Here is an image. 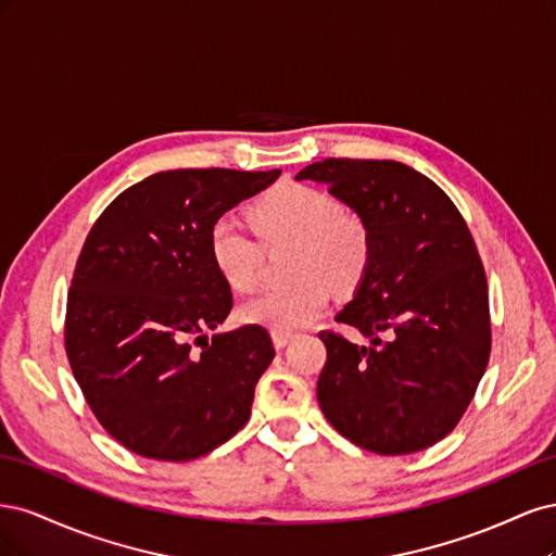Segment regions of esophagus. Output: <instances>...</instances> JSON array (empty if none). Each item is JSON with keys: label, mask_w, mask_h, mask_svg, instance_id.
<instances>
[{"label": "esophagus", "mask_w": 556, "mask_h": 556, "mask_svg": "<svg viewBox=\"0 0 556 556\" xmlns=\"http://www.w3.org/2000/svg\"><path fill=\"white\" fill-rule=\"evenodd\" d=\"M290 341H292V333H278V331H274V345H276V350H282Z\"/></svg>", "instance_id": "1"}]
</instances>
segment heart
<instances>
[{"mask_svg":"<svg viewBox=\"0 0 556 556\" xmlns=\"http://www.w3.org/2000/svg\"><path fill=\"white\" fill-rule=\"evenodd\" d=\"M250 223L264 248H296L292 290L252 296L241 317L278 333H294L327 311L329 288L350 294L371 262V233L357 215L345 213L333 194L308 185H282L260 199ZM264 248L231 217H217L208 231V250L220 276L233 290L248 292L262 278Z\"/></svg>","mask_w":556,"mask_h":556,"instance_id":"obj_1","label":"heart"}]
</instances>
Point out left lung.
I'll use <instances>...</instances> for the list:
<instances>
[{"label":"left lung","mask_w":556,"mask_h":556,"mask_svg":"<svg viewBox=\"0 0 556 556\" xmlns=\"http://www.w3.org/2000/svg\"><path fill=\"white\" fill-rule=\"evenodd\" d=\"M296 180L327 185L371 233V262L336 315L371 345L319 331V408L368 452L427 450L457 427L490 362V294L476 241L452 199L408 164L329 157Z\"/></svg>","instance_id":"left-lung-1"}]
</instances>
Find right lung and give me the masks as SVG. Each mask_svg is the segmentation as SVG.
Listing matches in <instances>:
<instances>
[{"instance_id":"right-lung-1","label":"right lung","mask_w":556,"mask_h":556,"mask_svg":"<svg viewBox=\"0 0 556 556\" xmlns=\"http://www.w3.org/2000/svg\"><path fill=\"white\" fill-rule=\"evenodd\" d=\"M278 176L160 172L117 194L88 233L66 299V357L99 425L141 457H204L248 422L276 350L260 325L204 333L231 311L208 231Z\"/></svg>"}]
</instances>
